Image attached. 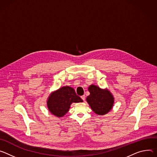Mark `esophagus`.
I'll return each mask as SVG.
<instances>
[{"mask_svg":"<svg viewBox=\"0 0 157 157\" xmlns=\"http://www.w3.org/2000/svg\"><path fill=\"white\" fill-rule=\"evenodd\" d=\"M81 98L84 101V100H85V95H82V96H81Z\"/></svg>","mask_w":157,"mask_h":157,"instance_id":"1","label":"esophagus"}]
</instances>
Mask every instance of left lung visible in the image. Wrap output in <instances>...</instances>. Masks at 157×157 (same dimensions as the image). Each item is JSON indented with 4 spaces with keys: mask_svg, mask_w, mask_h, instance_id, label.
Returning <instances> with one entry per match:
<instances>
[{
    "mask_svg": "<svg viewBox=\"0 0 157 157\" xmlns=\"http://www.w3.org/2000/svg\"><path fill=\"white\" fill-rule=\"evenodd\" d=\"M90 95L86 98L92 110L99 115L109 112L113 107L114 97L107 89H101L97 85H91L89 87Z\"/></svg>",
    "mask_w": 157,
    "mask_h": 157,
    "instance_id": "8db88e82",
    "label": "left lung"
}]
</instances>
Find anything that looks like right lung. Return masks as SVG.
Here are the masks:
<instances>
[{"label": "right lung", "mask_w": 157, "mask_h": 157, "mask_svg": "<svg viewBox=\"0 0 157 157\" xmlns=\"http://www.w3.org/2000/svg\"><path fill=\"white\" fill-rule=\"evenodd\" d=\"M82 101L73 88L65 86L51 93L47 103L51 113L57 117H62L68 112L72 103Z\"/></svg>", "instance_id": "right-lung-1"}]
</instances>
